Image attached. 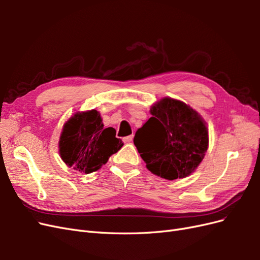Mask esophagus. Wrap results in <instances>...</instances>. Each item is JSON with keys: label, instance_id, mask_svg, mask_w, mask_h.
Here are the masks:
<instances>
[{"label": "esophagus", "instance_id": "esophagus-1", "mask_svg": "<svg viewBox=\"0 0 260 260\" xmlns=\"http://www.w3.org/2000/svg\"><path fill=\"white\" fill-rule=\"evenodd\" d=\"M132 140H133V135L128 136V137H124V138L122 139V141H123L124 143H130V142H132Z\"/></svg>", "mask_w": 260, "mask_h": 260}]
</instances>
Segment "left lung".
I'll return each mask as SVG.
<instances>
[{
  "mask_svg": "<svg viewBox=\"0 0 260 260\" xmlns=\"http://www.w3.org/2000/svg\"><path fill=\"white\" fill-rule=\"evenodd\" d=\"M136 132L133 142L154 175L167 180L190 176L208 146V131L200 115L184 103L162 99Z\"/></svg>",
  "mask_w": 260,
  "mask_h": 260,
  "instance_id": "obj_1",
  "label": "left lung"
}]
</instances>
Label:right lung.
<instances>
[{"label":"right lung","instance_id":"add662e5","mask_svg":"<svg viewBox=\"0 0 260 260\" xmlns=\"http://www.w3.org/2000/svg\"><path fill=\"white\" fill-rule=\"evenodd\" d=\"M112 127L104 129L95 109L77 113L65 123L59 140L61 159L75 170L90 174L105 165L122 147Z\"/></svg>","mask_w":260,"mask_h":260}]
</instances>
